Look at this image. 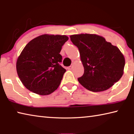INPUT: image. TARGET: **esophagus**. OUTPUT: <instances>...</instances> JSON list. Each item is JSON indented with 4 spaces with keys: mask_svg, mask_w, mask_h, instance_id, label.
<instances>
[{
    "mask_svg": "<svg viewBox=\"0 0 134 134\" xmlns=\"http://www.w3.org/2000/svg\"><path fill=\"white\" fill-rule=\"evenodd\" d=\"M67 69H69V70H71L72 69V65H70V66H69V67H68Z\"/></svg>",
    "mask_w": 134,
    "mask_h": 134,
    "instance_id": "34e87169",
    "label": "esophagus"
}]
</instances>
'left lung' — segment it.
I'll list each match as a JSON object with an SVG mask.
<instances>
[{
	"mask_svg": "<svg viewBox=\"0 0 134 134\" xmlns=\"http://www.w3.org/2000/svg\"><path fill=\"white\" fill-rule=\"evenodd\" d=\"M70 40L79 49L85 69L77 80L86 89L102 92L122 77L125 62L117 47L95 34L72 35Z\"/></svg>",
	"mask_w": 134,
	"mask_h": 134,
	"instance_id": "8db88e82",
	"label": "left lung"
}]
</instances>
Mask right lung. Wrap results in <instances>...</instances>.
<instances>
[{
	"instance_id": "1",
	"label": "right lung",
	"mask_w": 134,
	"mask_h": 134,
	"mask_svg": "<svg viewBox=\"0 0 134 134\" xmlns=\"http://www.w3.org/2000/svg\"><path fill=\"white\" fill-rule=\"evenodd\" d=\"M68 40L65 35L44 34L27 44L16 62L18 75L26 89L40 95L57 89L66 71L60 65V53Z\"/></svg>"
}]
</instances>
